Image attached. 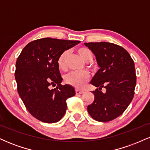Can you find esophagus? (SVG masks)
Returning <instances> with one entry per match:
<instances>
[{
    "mask_svg": "<svg viewBox=\"0 0 150 150\" xmlns=\"http://www.w3.org/2000/svg\"><path fill=\"white\" fill-rule=\"evenodd\" d=\"M84 92L83 90H81V89H75V93H76V94H82V93Z\"/></svg>",
    "mask_w": 150,
    "mask_h": 150,
    "instance_id": "esophagus-1",
    "label": "esophagus"
}]
</instances>
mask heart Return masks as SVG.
<instances>
[{"label":"heart","instance_id":"1","mask_svg":"<svg viewBox=\"0 0 150 150\" xmlns=\"http://www.w3.org/2000/svg\"><path fill=\"white\" fill-rule=\"evenodd\" d=\"M77 53L84 61L89 63L92 61L93 54L92 51L86 47H80L77 50ZM69 55V51H63L58 56L57 64L60 70H65L67 68V58ZM89 79V74L86 71L71 72L64 77V80L68 85L73 86L77 88H82L86 85Z\"/></svg>","mask_w":150,"mask_h":150}]
</instances>
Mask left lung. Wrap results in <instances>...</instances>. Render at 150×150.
<instances>
[{"label": "left lung", "mask_w": 150, "mask_h": 150, "mask_svg": "<svg viewBox=\"0 0 150 150\" xmlns=\"http://www.w3.org/2000/svg\"><path fill=\"white\" fill-rule=\"evenodd\" d=\"M95 55L99 70L91 83L98 87L92 93L94 100L87 106L92 118L108 122L122 114L131 102L135 94V63L122 46L105 42L85 43ZM102 87L106 92H101Z\"/></svg>", "instance_id": "1"}]
</instances>
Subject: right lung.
I'll return each instance as SVG.
<instances>
[{"label": "right lung", "instance_id": "1", "mask_svg": "<svg viewBox=\"0 0 150 150\" xmlns=\"http://www.w3.org/2000/svg\"><path fill=\"white\" fill-rule=\"evenodd\" d=\"M80 41L43 38L29 43L16 61L15 77L18 92L32 116L47 123L58 122L67 109L66 100L75 94L63 78L57 64L58 56ZM56 86L51 90L50 87Z\"/></svg>", "mask_w": 150, "mask_h": 150}]
</instances>
